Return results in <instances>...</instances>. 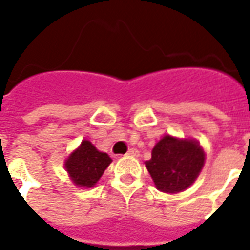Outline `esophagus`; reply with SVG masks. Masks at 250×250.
Listing matches in <instances>:
<instances>
[{"label":"esophagus","instance_id":"1","mask_svg":"<svg viewBox=\"0 0 250 250\" xmlns=\"http://www.w3.org/2000/svg\"><path fill=\"white\" fill-rule=\"evenodd\" d=\"M125 156H129V157H139L140 154H139V150L137 149H129L128 152H127V154Z\"/></svg>","mask_w":250,"mask_h":250}]
</instances>
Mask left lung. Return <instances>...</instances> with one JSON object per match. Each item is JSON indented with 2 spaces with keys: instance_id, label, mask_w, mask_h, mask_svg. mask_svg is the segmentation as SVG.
Wrapping results in <instances>:
<instances>
[{
  "instance_id": "1",
  "label": "left lung",
  "mask_w": 250,
  "mask_h": 250,
  "mask_svg": "<svg viewBox=\"0 0 250 250\" xmlns=\"http://www.w3.org/2000/svg\"><path fill=\"white\" fill-rule=\"evenodd\" d=\"M205 164V152L192 139H178L166 135L152 150L145 162L157 189L165 193H179L189 188Z\"/></svg>"
}]
</instances>
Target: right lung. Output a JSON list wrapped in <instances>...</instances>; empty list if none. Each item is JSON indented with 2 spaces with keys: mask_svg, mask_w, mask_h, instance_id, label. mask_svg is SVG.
I'll return each mask as SVG.
<instances>
[{
  "mask_svg": "<svg viewBox=\"0 0 250 250\" xmlns=\"http://www.w3.org/2000/svg\"><path fill=\"white\" fill-rule=\"evenodd\" d=\"M110 164L111 158L106 153L97 150L90 141L83 140L64 161V168L75 186L90 188L96 186Z\"/></svg>",
  "mask_w": 250,
  "mask_h": 250,
  "instance_id": "1",
  "label": "right lung"
}]
</instances>
